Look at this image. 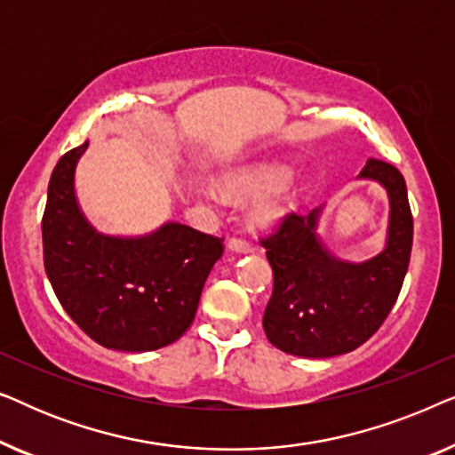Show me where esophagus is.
I'll return each instance as SVG.
<instances>
[{
  "label": "esophagus",
  "instance_id": "1",
  "mask_svg": "<svg viewBox=\"0 0 455 455\" xmlns=\"http://www.w3.org/2000/svg\"><path fill=\"white\" fill-rule=\"evenodd\" d=\"M228 248L232 252H242V254L254 251V246L248 240H244V238H232V240L228 242Z\"/></svg>",
  "mask_w": 455,
  "mask_h": 455
}]
</instances>
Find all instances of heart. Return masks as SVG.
Returning <instances> with one entry per match:
<instances>
[{"label": "heart", "instance_id": "obj_1", "mask_svg": "<svg viewBox=\"0 0 455 455\" xmlns=\"http://www.w3.org/2000/svg\"><path fill=\"white\" fill-rule=\"evenodd\" d=\"M285 178H288V170H283V167L263 165L234 176L232 186L240 192H269V195L260 198L257 213L263 221H275L290 209V196L282 188ZM204 195L217 201L220 190L215 186H204Z\"/></svg>", "mask_w": 455, "mask_h": 455}]
</instances>
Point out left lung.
<instances>
[{"label": "left lung", "mask_w": 455, "mask_h": 455, "mask_svg": "<svg viewBox=\"0 0 455 455\" xmlns=\"http://www.w3.org/2000/svg\"><path fill=\"white\" fill-rule=\"evenodd\" d=\"M363 180L387 190V242L377 257L363 263L341 260L327 251L316 226L321 209L285 215L267 248L273 269V294L263 327L282 352L304 358H331L363 346L400 296L412 252V213L403 176L379 159L366 161Z\"/></svg>", "instance_id": "1"}]
</instances>
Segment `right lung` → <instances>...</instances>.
Here are the masks:
<instances>
[{
  "label": "right lung",
  "mask_w": 455,
  "mask_h": 455,
  "mask_svg": "<svg viewBox=\"0 0 455 455\" xmlns=\"http://www.w3.org/2000/svg\"><path fill=\"white\" fill-rule=\"evenodd\" d=\"M86 147L68 151L49 180L41 223L47 277L66 313L97 344L120 352L159 350L192 325L223 244L178 221L139 238L99 234L74 190Z\"/></svg>",
  "instance_id": "obj_1"
}]
</instances>
